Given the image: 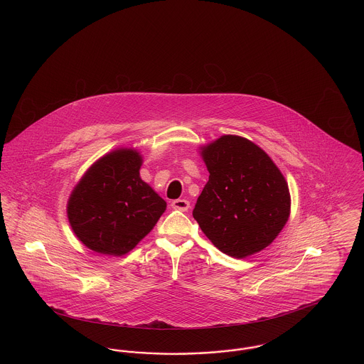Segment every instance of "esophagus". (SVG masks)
Here are the masks:
<instances>
[{
  "label": "esophagus",
  "mask_w": 364,
  "mask_h": 364,
  "mask_svg": "<svg viewBox=\"0 0 364 364\" xmlns=\"http://www.w3.org/2000/svg\"><path fill=\"white\" fill-rule=\"evenodd\" d=\"M172 208L180 210V211H187L190 208V202L187 199H176L172 202Z\"/></svg>",
  "instance_id": "obj_1"
}]
</instances>
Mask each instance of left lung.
I'll use <instances>...</instances> for the list:
<instances>
[{
  "mask_svg": "<svg viewBox=\"0 0 364 364\" xmlns=\"http://www.w3.org/2000/svg\"><path fill=\"white\" fill-rule=\"evenodd\" d=\"M208 181L193 218L220 251L242 259L278 236L291 211L288 184L274 162L248 139L224 135L203 147Z\"/></svg>",
  "mask_w": 364,
  "mask_h": 364,
  "instance_id": "1",
  "label": "left lung"
}]
</instances>
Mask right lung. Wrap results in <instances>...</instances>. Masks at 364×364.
Instances as JSON below:
<instances>
[{"mask_svg": "<svg viewBox=\"0 0 364 364\" xmlns=\"http://www.w3.org/2000/svg\"><path fill=\"white\" fill-rule=\"evenodd\" d=\"M135 150H116L97 161L68 200L75 235L90 250L122 257L156 224L166 202L144 183Z\"/></svg>", "mask_w": 364, "mask_h": 364, "instance_id": "obj_1", "label": "right lung"}]
</instances>
